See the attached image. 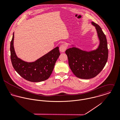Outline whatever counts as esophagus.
<instances>
[{
    "instance_id": "obj_1",
    "label": "esophagus",
    "mask_w": 120,
    "mask_h": 120,
    "mask_svg": "<svg viewBox=\"0 0 120 120\" xmlns=\"http://www.w3.org/2000/svg\"><path fill=\"white\" fill-rule=\"evenodd\" d=\"M67 49V46L66 44H62L60 46V48H59V49H60V51L62 52H65V51Z\"/></svg>"
}]
</instances>
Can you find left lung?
<instances>
[{
  "instance_id": "8db88e82",
  "label": "left lung",
  "mask_w": 120,
  "mask_h": 120,
  "mask_svg": "<svg viewBox=\"0 0 120 120\" xmlns=\"http://www.w3.org/2000/svg\"><path fill=\"white\" fill-rule=\"evenodd\" d=\"M92 24L96 29L100 40L98 48L91 51H86L76 47L65 51L69 66L73 74L82 79H90L98 75L105 67L108 58L107 40L101 27L95 23Z\"/></svg>"
}]
</instances>
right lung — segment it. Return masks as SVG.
Listing matches in <instances>:
<instances>
[{
    "label": "right lung",
    "instance_id": "obj_1",
    "mask_svg": "<svg viewBox=\"0 0 120 120\" xmlns=\"http://www.w3.org/2000/svg\"><path fill=\"white\" fill-rule=\"evenodd\" d=\"M14 33L11 41V59L16 72L26 80L39 82L47 80L51 75L60 53L57 47L34 62L28 63L18 58L13 46Z\"/></svg>",
    "mask_w": 120,
    "mask_h": 120
}]
</instances>
